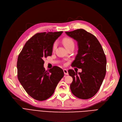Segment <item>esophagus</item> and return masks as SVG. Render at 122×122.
Wrapping results in <instances>:
<instances>
[{"instance_id": "esophagus-1", "label": "esophagus", "mask_w": 122, "mask_h": 122, "mask_svg": "<svg viewBox=\"0 0 122 122\" xmlns=\"http://www.w3.org/2000/svg\"><path fill=\"white\" fill-rule=\"evenodd\" d=\"M63 71H64V73L65 75H68V72L67 69H64L63 70Z\"/></svg>"}]
</instances>
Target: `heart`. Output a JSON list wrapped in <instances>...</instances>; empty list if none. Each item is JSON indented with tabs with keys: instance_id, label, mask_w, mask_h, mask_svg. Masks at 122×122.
<instances>
[{
	"instance_id": "obj_1",
	"label": "heart",
	"mask_w": 122,
	"mask_h": 122,
	"mask_svg": "<svg viewBox=\"0 0 122 122\" xmlns=\"http://www.w3.org/2000/svg\"><path fill=\"white\" fill-rule=\"evenodd\" d=\"M63 43L64 46L66 47V49L71 47H74L75 46V43L73 40L70 37H65L63 40ZM57 47V42L55 41L53 44L52 46V49L53 50H55Z\"/></svg>"
}]
</instances>
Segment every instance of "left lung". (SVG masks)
<instances>
[{"label":"left lung","instance_id":"8db88e82","mask_svg":"<svg viewBox=\"0 0 122 122\" xmlns=\"http://www.w3.org/2000/svg\"><path fill=\"white\" fill-rule=\"evenodd\" d=\"M65 33L78 42V54L71 66L82 70L78 74L68 70L73 78L70 89L76 97L91 98L99 91L105 76L106 58L103 49L97 37L84 29Z\"/></svg>","mask_w":122,"mask_h":122}]
</instances>
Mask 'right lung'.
<instances>
[{"label":"right lung","instance_id":"add662e5","mask_svg":"<svg viewBox=\"0 0 122 122\" xmlns=\"http://www.w3.org/2000/svg\"><path fill=\"white\" fill-rule=\"evenodd\" d=\"M63 31L37 33L25 43L17 63V76L27 93L34 99L43 101L53 94L64 76L63 70L54 66L46 71L43 59L52 55L54 41Z\"/></svg>","mask_w":122,"mask_h":122}]
</instances>
